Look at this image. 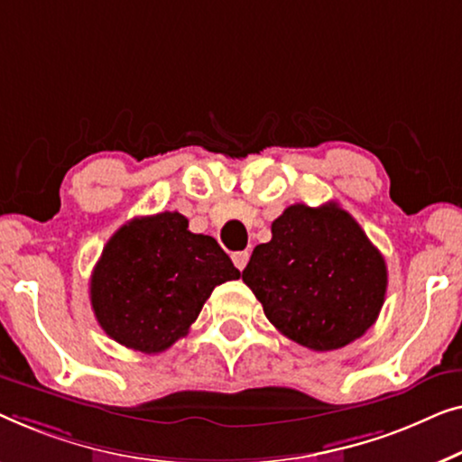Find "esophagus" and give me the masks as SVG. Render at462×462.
Masks as SVG:
<instances>
[{"label": "esophagus", "mask_w": 462, "mask_h": 462, "mask_svg": "<svg viewBox=\"0 0 462 462\" xmlns=\"http://www.w3.org/2000/svg\"><path fill=\"white\" fill-rule=\"evenodd\" d=\"M232 262L236 265L238 270H245L246 262H249V251H238V253H232Z\"/></svg>", "instance_id": "esophagus-1"}]
</instances>
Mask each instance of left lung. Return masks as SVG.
I'll use <instances>...</instances> for the list:
<instances>
[{"label":"left lung","instance_id":"left-lung-1","mask_svg":"<svg viewBox=\"0 0 462 462\" xmlns=\"http://www.w3.org/2000/svg\"><path fill=\"white\" fill-rule=\"evenodd\" d=\"M243 281L284 337L314 352L346 347L373 327L387 265L360 224L337 203L291 205L257 245Z\"/></svg>","mask_w":462,"mask_h":462}]
</instances>
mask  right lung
Masks as SVG:
<instances>
[{"label": "right lung", "mask_w": 462, "mask_h": 462, "mask_svg": "<svg viewBox=\"0 0 462 462\" xmlns=\"http://www.w3.org/2000/svg\"><path fill=\"white\" fill-rule=\"evenodd\" d=\"M240 272L213 236L188 230L178 211L135 217L104 246L89 299L110 339L161 354L184 337L211 291Z\"/></svg>", "instance_id": "obj_1"}]
</instances>
